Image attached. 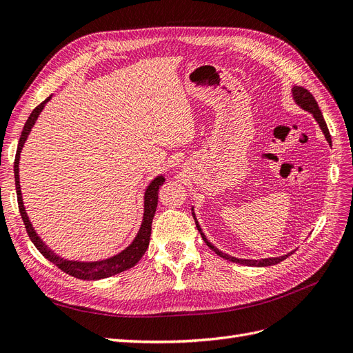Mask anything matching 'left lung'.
Listing matches in <instances>:
<instances>
[{
    "label": "left lung",
    "instance_id": "obj_1",
    "mask_svg": "<svg viewBox=\"0 0 353 353\" xmlns=\"http://www.w3.org/2000/svg\"><path fill=\"white\" fill-rule=\"evenodd\" d=\"M292 92H293V100L296 101V104L301 105V108H302L303 110H306V112L314 114L315 121L318 122L319 128H321L324 135H325V138H327V141L331 143V137H330V132H328L327 123H325V121H324V116H323L321 110H319V108H318V103L315 101L314 95H312L311 92H309L307 90H305L303 87H293V88H292ZM191 210H193V208H191ZM193 216H194V212H193ZM194 221H196V227H197V230H199V232H200L201 239L205 240V243L209 245V248H210L213 252H215L218 256H221V258L227 259V261L236 262V263H241V265H248V266H271V265L280 263L281 261H284L285 258H288V256L292 254V253H287V254H284V256H279V258H266V259H261V261L234 258V256H230V254H227V253H223V252L218 250V249L215 248V245H213V244L206 239L205 234H203V231H201V228H200V225H199V222H197L196 216H194Z\"/></svg>",
    "mask_w": 353,
    "mask_h": 353
}]
</instances>
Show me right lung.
<instances>
[{
    "label": "right lung",
    "mask_w": 353,
    "mask_h": 353,
    "mask_svg": "<svg viewBox=\"0 0 353 353\" xmlns=\"http://www.w3.org/2000/svg\"><path fill=\"white\" fill-rule=\"evenodd\" d=\"M51 97L46 99L39 105L32 110L30 116L28 117V121L23 126L22 135H20L19 140V145H17V152H16V159H14V179H16V193H17V203H19V210H20V216L23 219L25 228L28 236L30 239V241L35 244V248L42 253L46 259H48L51 263H54L56 266L66 272L74 279L79 280H101V279H108V276L116 275L122 271H126L132 268L134 265L138 263L143 258V254L145 253L148 243H150V236H152V222L154 218L156 213V208H157V191L165 183V178L162 175L156 176L148 187L145 188L144 193V215H143V222L140 231H138L137 237L134 239V241L128 245L125 250H122L121 253H117L109 259H103V261H95V262H81V261H69L61 258V256L56 254L52 252L48 245L41 240V237L37 234V231L32 227V223L28 218V213L25 210L23 206V199H22V191H20V179H19V162H20V152L25 145V141L28 140V135L32 130V126L35 125L39 113L42 112V109L46 108V104L50 101Z\"/></svg>",
    "instance_id": "right-lung-1"
}]
</instances>
